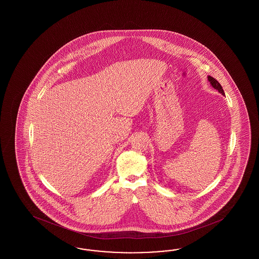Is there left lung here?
Instances as JSON below:
<instances>
[{
  "label": "left lung",
  "instance_id": "1",
  "mask_svg": "<svg viewBox=\"0 0 259 259\" xmlns=\"http://www.w3.org/2000/svg\"><path fill=\"white\" fill-rule=\"evenodd\" d=\"M208 79H209V82H210V84H211V87H213L214 89H217V90H219V92L220 93H222V95H224V91H223V89H222V85L220 84V82L215 79V78H213L212 76H208Z\"/></svg>",
  "mask_w": 259,
  "mask_h": 259
}]
</instances>
